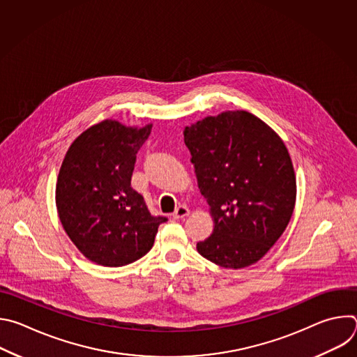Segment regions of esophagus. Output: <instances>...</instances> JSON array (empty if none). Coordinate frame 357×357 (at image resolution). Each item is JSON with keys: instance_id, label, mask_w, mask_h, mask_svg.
<instances>
[{"instance_id": "34e87169", "label": "esophagus", "mask_w": 357, "mask_h": 357, "mask_svg": "<svg viewBox=\"0 0 357 357\" xmlns=\"http://www.w3.org/2000/svg\"><path fill=\"white\" fill-rule=\"evenodd\" d=\"M188 215H189V209H188V206H185V205H179L178 208H175V212L172 213L174 219H183V218H186Z\"/></svg>"}]
</instances>
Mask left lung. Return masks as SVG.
Returning <instances> with one entry per match:
<instances>
[{
	"instance_id": "8db88e82",
	"label": "left lung",
	"mask_w": 357,
	"mask_h": 357,
	"mask_svg": "<svg viewBox=\"0 0 357 357\" xmlns=\"http://www.w3.org/2000/svg\"><path fill=\"white\" fill-rule=\"evenodd\" d=\"M183 138L215 223L196 244L199 254L231 270L257 263L295 208L296 179L284 141L244 110L199 120L185 127Z\"/></svg>"
}]
</instances>
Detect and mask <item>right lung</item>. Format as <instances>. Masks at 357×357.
<instances>
[{
    "label": "right lung",
    "instance_id": "1",
    "mask_svg": "<svg viewBox=\"0 0 357 357\" xmlns=\"http://www.w3.org/2000/svg\"><path fill=\"white\" fill-rule=\"evenodd\" d=\"M151 128L105 120L84 130L63 158L56 182L58 215L91 263L121 267L137 261L167 222L151 216L142 195L131 188L137 152Z\"/></svg>",
    "mask_w": 357,
    "mask_h": 357
}]
</instances>
